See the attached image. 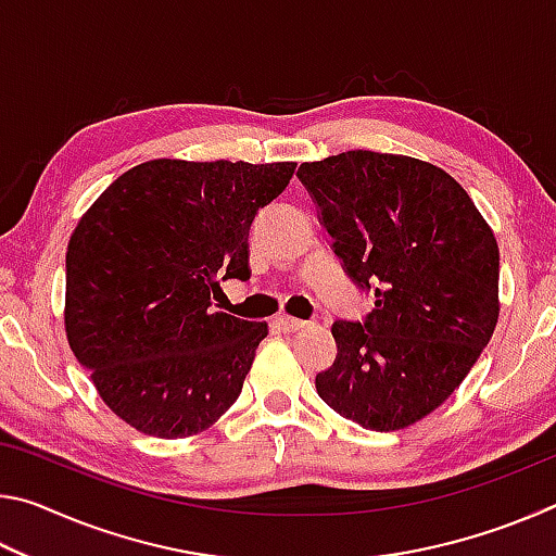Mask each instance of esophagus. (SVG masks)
<instances>
[{
  "label": "esophagus",
  "mask_w": 556,
  "mask_h": 556,
  "mask_svg": "<svg viewBox=\"0 0 556 556\" xmlns=\"http://www.w3.org/2000/svg\"><path fill=\"white\" fill-rule=\"evenodd\" d=\"M275 324H277L279 331H285V333H294V331H301V328H306V326H308L306 321H301V318L287 316V314L277 316V318H275Z\"/></svg>",
  "instance_id": "obj_1"
}]
</instances>
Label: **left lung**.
Instances as JSON below:
<instances>
[{
	"instance_id": "left-lung-1",
	"label": "left lung",
	"mask_w": 556,
	"mask_h": 556,
	"mask_svg": "<svg viewBox=\"0 0 556 556\" xmlns=\"http://www.w3.org/2000/svg\"><path fill=\"white\" fill-rule=\"evenodd\" d=\"M363 321H336L338 353L316 392L372 431L404 429L454 392L491 341L501 255L493 230L446 172L355 149L299 166Z\"/></svg>"
}]
</instances>
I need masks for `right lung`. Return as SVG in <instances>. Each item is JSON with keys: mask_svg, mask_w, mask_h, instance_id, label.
I'll return each mask as SVG.
<instances>
[{"mask_svg": "<svg viewBox=\"0 0 556 556\" xmlns=\"http://www.w3.org/2000/svg\"><path fill=\"white\" fill-rule=\"evenodd\" d=\"M294 166L156 159L83 215L65 255V331L129 427L191 437L240 397L267 324L211 301L220 279H250V228Z\"/></svg>", "mask_w": 556, "mask_h": 556, "instance_id": "add662e5", "label": "right lung"}]
</instances>
